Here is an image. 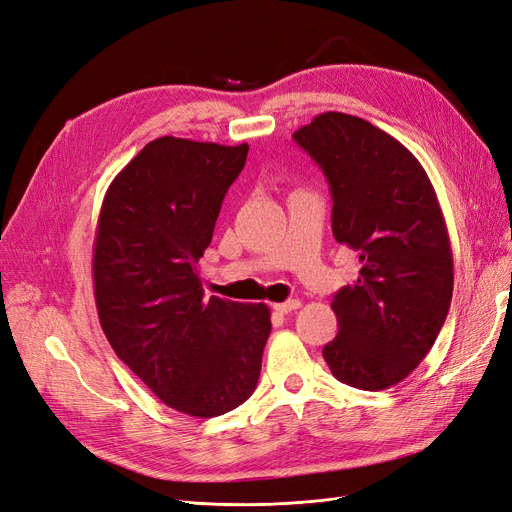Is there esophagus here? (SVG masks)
<instances>
[{"label": "esophagus", "instance_id": "34e87169", "mask_svg": "<svg viewBox=\"0 0 512 512\" xmlns=\"http://www.w3.org/2000/svg\"><path fill=\"white\" fill-rule=\"evenodd\" d=\"M273 309L279 313V315H288L296 309H300V300H288V302H279V304H273Z\"/></svg>", "mask_w": 512, "mask_h": 512}]
</instances>
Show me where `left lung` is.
I'll use <instances>...</instances> for the list:
<instances>
[{
  "mask_svg": "<svg viewBox=\"0 0 512 512\" xmlns=\"http://www.w3.org/2000/svg\"><path fill=\"white\" fill-rule=\"evenodd\" d=\"M323 170L332 231L361 271L332 300L340 330L323 346L332 374L361 391L410 376L431 351L454 292V260L437 193L399 140L327 111L294 132Z\"/></svg>",
  "mask_w": 512,
  "mask_h": 512,
  "instance_id": "8db88e82",
  "label": "left lung"
}]
</instances>
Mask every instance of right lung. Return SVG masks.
<instances>
[{
    "mask_svg": "<svg viewBox=\"0 0 512 512\" xmlns=\"http://www.w3.org/2000/svg\"><path fill=\"white\" fill-rule=\"evenodd\" d=\"M248 149L151 140L113 178L98 216L102 332L163 403L197 418L227 414L254 393L271 334L267 304L206 298L197 271Z\"/></svg>",
    "mask_w": 512,
    "mask_h": 512,
    "instance_id": "1",
    "label": "right lung"
}]
</instances>
